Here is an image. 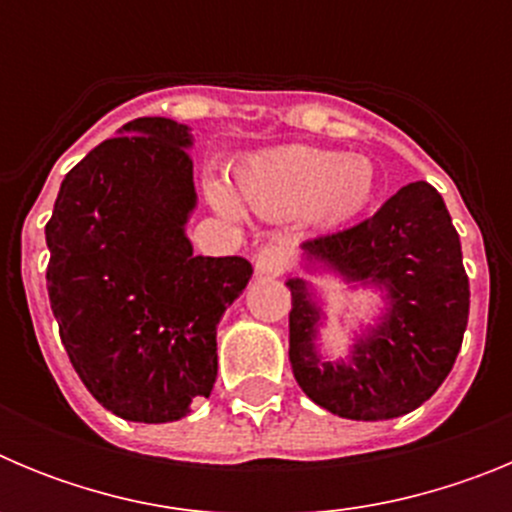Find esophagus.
<instances>
[{"label": "esophagus", "instance_id": "34e87169", "mask_svg": "<svg viewBox=\"0 0 512 512\" xmlns=\"http://www.w3.org/2000/svg\"><path fill=\"white\" fill-rule=\"evenodd\" d=\"M287 271V253L282 246H264L256 253V274L259 277H279Z\"/></svg>", "mask_w": 512, "mask_h": 512}]
</instances>
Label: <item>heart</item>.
Returning <instances> with one entry per match:
<instances>
[{
    "mask_svg": "<svg viewBox=\"0 0 512 512\" xmlns=\"http://www.w3.org/2000/svg\"><path fill=\"white\" fill-rule=\"evenodd\" d=\"M238 192L246 207L264 217L302 212L310 223L338 225L372 200L374 166L364 156L284 146L246 161L238 169ZM210 200L225 215L238 212L223 184H210Z\"/></svg>",
    "mask_w": 512,
    "mask_h": 512,
    "instance_id": "heart-1",
    "label": "heart"
}]
</instances>
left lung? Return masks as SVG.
<instances>
[{"mask_svg":"<svg viewBox=\"0 0 512 512\" xmlns=\"http://www.w3.org/2000/svg\"><path fill=\"white\" fill-rule=\"evenodd\" d=\"M310 264L343 282L387 292L379 325L348 361H323L315 336L323 310L302 279H289V364L315 405L348 420L413 413L449 377L469 320V279L443 197L428 182L392 194L372 217L302 243Z\"/></svg>","mask_w":512,"mask_h":512,"instance_id":"obj_1","label":"left lung"}]
</instances>
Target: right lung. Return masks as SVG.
<instances>
[{
	"mask_svg": "<svg viewBox=\"0 0 512 512\" xmlns=\"http://www.w3.org/2000/svg\"><path fill=\"white\" fill-rule=\"evenodd\" d=\"M66 174L45 225V282L61 343L94 400L171 423L210 397L217 323L246 289L241 256H194L192 135L138 117Z\"/></svg>",
	"mask_w": 512,
	"mask_h": 512,
	"instance_id": "right-lung-1",
	"label": "right lung"
}]
</instances>
